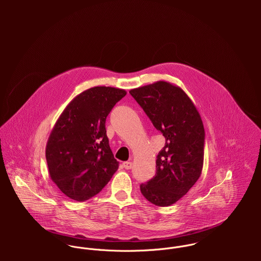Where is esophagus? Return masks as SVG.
Wrapping results in <instances>:
<instances>
[{
	"label": "esophagus",
	"instance_id": "esophagus-1",
	"mask_svg": "<svg viewBox=\"0 0 261 261\" xmlns=\"http://www.w3.org/2000/svg\"><path fill=\"white\" fill-rule=\"evenodd\" d=\"M122 166H123L124 169L129 170V169L133 168V163H132V162H123V163H122Z\"/></svg>",
	"mask_w": 261,
	"mask_h": 261
}]
</instances>
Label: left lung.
I'll use <instances>...</instances> for the list:
<instances>
[{
    "instance_id": "8db88e82",
    "label": "left lung",
    "mask_w": 261,
    "mask_h": 261,
    "mask_svg": "<svg viewBox=\"0 0 261 261\" xmlns=\"http://www.w3.org/2000/svg\"><path fill=\"white\" fill-rule=\"evenodd\" d=\"M166 143L156 155V172L141 192L150 203L167 207L179 201L202 174L205 130L186 92L165 80L130 89Z\"/></svg>"
}]
</instances>
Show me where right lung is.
<instances>
[{
    "label": "right lung",
    "instance_id": "obj_1",
    "mask_svg": "<svg viewBox=\"0 0 261 261\" xmlns=\"http://www.w3.org/2000/svg\"><path fill=\"white\" fill-rule=\"evenodd\" d=\"M126 91L95 86L66 106L55 122L45 154L51 180L75 201L98 194L118 169L109 144L107 116Z\"/></svg>",
    "mask_w": 261,
    "mask_h": 261
}]
</instances>
